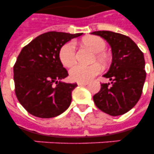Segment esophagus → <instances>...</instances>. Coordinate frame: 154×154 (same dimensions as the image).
<instances>
[{
	"label": "esophagus",
	"mask_w": 154,
	"mask_h": 154,
	"mask_svg": "<svg viewBox=\"0 0 154 154\" xmlns=\"http://www.w3.org/2000/svg\"><path fill=\"white\" fill-rule=\"evenodd\" d=\"M78 85H88V82H77Z\"/></svg>",
	"instance_id": "1"
}]
</instances>
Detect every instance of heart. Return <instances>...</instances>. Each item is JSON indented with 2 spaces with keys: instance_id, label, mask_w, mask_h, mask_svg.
I'll return each mask as SVG.
<instances>
[{
  "instance_id": "heart-1",
  "label": "heart",
  "mask_w": 154,
  "mask_h": 154,
  "mask_svg": "<svg viewBox=\"0 0 154 154\" xmlns=\"http://www.w3.org/2000/svg\"><path fill=\"white\" fill-rule=\"evenodd\" d=\"M83 44L92 49L95 53L94 61H98L100 64L105 65L109 61L107 54L104 53L106 49V43L102 38L97 36H92L85 38ZM59 57L65 67H71L76 62V47L72 42L65 43L60 49ZM101 68L97 64L89 65H76L70 69L69 75L71 79L77 82H89L92 78L98 74Z\"/></svg>"
}]
</instances>
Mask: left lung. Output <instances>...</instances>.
I'll return each mask as SVG.
<instances>
[{
  "label": "left lung",
  "mask_w": 154,
  "mask_h": 154,
  "mask_svg": "<svg viewBox=\"0 0 154 154\" xmlns=\"http://www.w3.org/2000/svg\"><path fill=\"white\" fill-rule=\"evenodd\" d=\"M110 45L112 60L109 70L103 77L111 83H101L100 91L94 96L99 109L111 116H119L135 106L141 97L146 81L143 53L125 35L111 31H96Z\"/></svg>",
  "instance_id": "8db88e82"
}]
</instances>
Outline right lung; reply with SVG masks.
I'll return each instance as SVG.
<instances>
[{
	"label": "right lung",
	"instance_id": "right-lung-1",
	"mask_svg": "<svg viewBox=\"0 0 154 154\" xmlns=\"http://www.w3.org/2000/svg\"><path fill=\"white\" fill-rule=\"evenodd\" d=\"M81 35L45 32L21 49L13 66L15 94L30 114L51 118L69 108L77 85L60 82L69 73L60 62L59 52L66 42Z\"/></svg>",
	"mask_w": 154,
	"mask_h": 154
}]
</instances>
